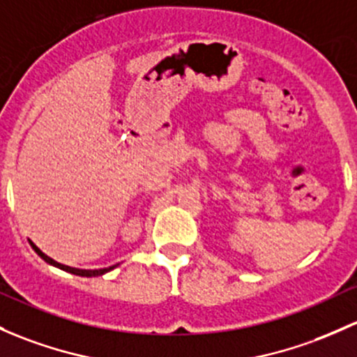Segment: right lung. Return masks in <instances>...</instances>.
I'll list each match as a JSON object with an SVG mask.
<instances>
[{
	"label": "right lung",
	"mask_w": 357,
	"mask_h": 357,
	"mask_svg": "<svg viewBox=\"0 0 357 357\" xmlns=\"http://www.w3.org/2000/svg\"><path fill=\"white\" fill-rule=\"evenodd\" d=\"M29 243H30V246H32V250L36 251V253L39 255V257L43 258L44 261H46V264L52 265V267H58V268L65 270V272L75 273V275H80V277H99V275H104V273L111 272L112 268H116V267H118V265H112V267H107V268H97V270H84V268H75V267H68V265H63V264H59V261L52 260L51 257H47L46 253H43V251H40L39 248H37L36 245H33V243L30 241V239H29Z\"/></svg>",
	"instance_id": "obj_1"
}]
</instances>
